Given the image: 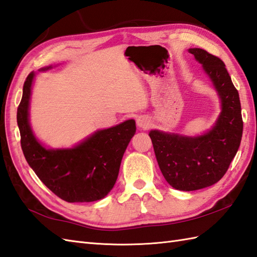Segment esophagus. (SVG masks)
I'll use <instances>...</instances> for the list:
<instances>
[{
    "instance_id": "1",
    "label": "esophagus",
    "mask_w": 257,
    "mask_h": 257,
    "mask_svg": "<svg viewBox=\"0 0 257 257\" xmlns=\"http://www.w3.org/2000/svg\"><path fill=\"white\" fill-rule=\"evenodd\" d=\"M137 124L138 127L143 128V129H147L150 125V121L148 120V118L145 117V116H141L137 119Z\"/></svg>"
}]
</instances>
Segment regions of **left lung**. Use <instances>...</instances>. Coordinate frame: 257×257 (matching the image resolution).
<instances>
[{
	"instance_id": "left-lung-1",
	"label": "left lung",
	"mask_w": 257,
	"mask_h": 257,
	"mask_svg": "<svg viewBox=\"0 0 257 257\" xmlns=\"http://www.w3.org/2000/svg\"><path fill=\"white\" fill-rule=\"evenodd\" d=\"M219 94L222 111L213 128L199 137L151 130L156 158L167 182L181 191L216 183L227 171L241 144L243 120L237 89L219 57L202 48H190Z\"/></svg>"
}]
</instances>
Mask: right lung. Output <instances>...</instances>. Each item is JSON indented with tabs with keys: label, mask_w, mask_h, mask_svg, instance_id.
I'll use <instances>...</instances> for the list:
<instances>
[{
	"label": "right lung",
	"mask_w": 257,
	"mask_h": 257,
	"mask_svg": "<svg viewBox=\"0 0 257 257\" xmlns=\"http://www.w3.org/2000/svg\"><path fill=\"white\" fill-rule=\"evenodd\" d=\"M34 77V72L26 77L16 116L27 163L41 181L64 201L92 202L105 198L116 183L122 156L136 133L135 120L98 130L72 149H46L34 137L29 122Z\"/></svg>",
	"instance_id": "obj_1"
}]
</instances>
